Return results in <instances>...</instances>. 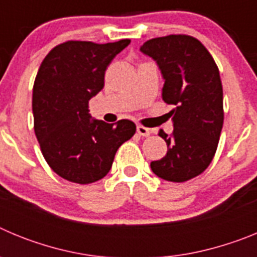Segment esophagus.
<instances>
[{
    "instance_id": "obj_1",
    "label": "esophagus",
    "mask_w": 257,
    "mask_h": 257,
    "mask_svg": "<svg viewBox=\"0 0 257 257\" xmlns=\"http://www.w3.org/2000/svg\"><path fill=\"white\" fill-rule=\"evenodd\" d=\"M136 131H138V134H139L140 136H144V138L151 135V130L147 128V127L142 126V124H138V126H136Z\"/></svg>"
}]
</instances>
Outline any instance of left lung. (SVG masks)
<instances>
[{"label": "left lung", "instance_id": "obj_1", "mask_svg": "<svg viewBox=\"0 0 257 257\" xmlns=\"http://www.w3.org/2000/svg\"><path fill=\"white\" fill-rule=\"evenodd\" d=\"M140 51L157 61L165 78L162 99L175 105L174 131L158 135L167 144L162 160L151 162L158 178L183 183L205 171L216 153L224 123L219 68L203 45L187 35L147 41Z\"/></svg>", "mask_w": 257, "mask_h": 257}]
</instances>
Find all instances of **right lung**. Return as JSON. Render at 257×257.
I'll return each mask as SVG.
<instances>
[{
    "label": "right lung",
    "instance_id": "right-lung-1",
    "mask_svg": "<svg viewBox=\"0 0 257 257\" xmlns=\"http://www.w3.org/2000/svg\"><path fill=\"white\" fill-rule=\"evenodd\" d=\"M130 42L67 41L41 63L32 96L35 133L46 162L65 180L103 179L115 152L135 134L133 121L106 123L88 113V100L104 87L106 68Z\"/></svg>",
    "mask_w": 257,
    "mask_h": 257
}]
</instances>
